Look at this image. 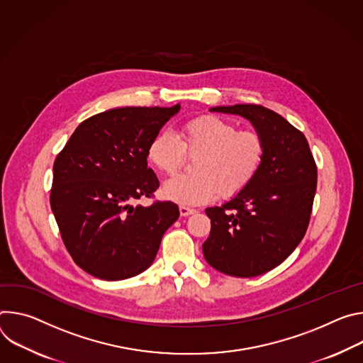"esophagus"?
I'll return each mask as SVG.
<instances>
[{
	"mask_svg": "<svg viewBox=\"0 0 363 363\" xmlns=\"http://www.w3.org/2000/svg\"><path fill=\"white\" fill-rule=\"evenodd\" d=\"M179 211H180V215H182V216H189V215L196 213V211H194V209L187 208V206H180V208H179Z\"/></svg>",
	"mask_w": 363,
	"mask_h": 363,
	"instance_id": "1",
	"label": "esophagus"
}]
</instances>
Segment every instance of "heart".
I'll return each mask as SVG.
<instances>
[{"instance_id": "obj_1", "label": "heart", "mask_w": 363, "mask_h": 363, "mask_svg": "<svg viewBox=\"0 0 363 363\" xmlns=\"http://www.w3.org/2000/svg\"><path fill=\"white\" fill-rule=\"evenodd\" d=\"M264 141L255 131L239 130L230 121L203 115L187 121L179 140L158 131L147 147V158L160 173L173 176L186 154L193 160V174L177 176L163 186V196L179 205H203L218 193L233 197L257 177L264 160Z\"/></svg>"}]
</instances>
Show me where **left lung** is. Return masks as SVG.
<instances>
[{
	"label": "left lung",
	"instance_id": "left-lung-1",
	"mask_svg": "<svg viewBox=\"0 0 363 363\" xmlns=\"http://www.w3.org/2000/svg\"><path fill=\"white\" fill-rule=\"evenodd\" d=\"M211 111L248 119L265 152L257 177L245 190L222 206L206 209L212 228L203 255L223 274L257 277L283 262L304 238L317 167L304 134L277 112L254 104Z\"/></svg>",
	"mask_w": 363,
	"mask_h": 363
}]
</instances>
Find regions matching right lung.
Here are the masks:
<instances>
[{"label": "right lung", "instance_id": "right-lung-1", "mask_svg": "<svg viewBox=\"0 0 363 363\" xmlns=\"http://www.w3.org/2000/svg\"><path fill=\"white\" fill-rule=\"evenodd\" d=\"M179 111L180 104L96 113L56 157L50 206L66 250L88 274L118 281L145 271L179 219L173 202L133 205L160 186L147 167V147Z\"/></svg>", "mask_w": 363, "mask_h": 363}]
</instances>
